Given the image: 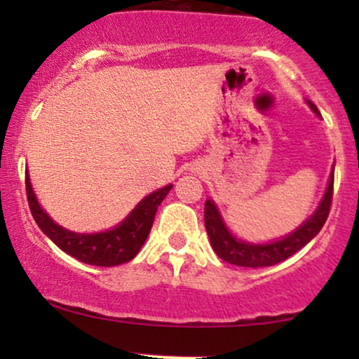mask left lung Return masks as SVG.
<instances>
[{
    "label": "left lung",
    "instance_id": "obj_1",
    "mask_svg": "<svg viewBox=\"0 0 359 359\" xmlns=\"http://www.w3.org/2000/svg\"><path fill=\"white\" fill-rule=\"evenodd\" d=\"M307 104L311 106V109L316 114H319L316 104H312L311 101H307ZM332 189H334V170L329 177L327 189H325L323 201H320L316 212L306 222H302L294 233L287 234L285 238H280L273 243H265V245H255V243H246L234 238L231 231L226 228L219 209L216 208V204L211 199H208L204 205V224L214 253L224 262L236 266L259 269V266L277 265V263L297 253L300 248H304L323 229L329 211H331Z\"/></svg>",
    "mask_w": 359,
    "mask_h": 359
}]
</instances>
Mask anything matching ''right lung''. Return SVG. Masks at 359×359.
Instances as JSON below:
<instances>
[{
	"label": "right lung",
	"mask_w": 359,
	"mask_h": 359,
	"mask_svg": "<svg viewBox=\"0 0 359 359\" xmlns=\"http://www.w3.org/2000/svg\"><path fill=\"white\" fill-rule=\"evenodd\" d=\"M25 184H27L25 187H27L28 205H30L32 216L39 228L62 251L82 263L96 266H116L137 257L140 248L148 238L151 226H154L156 209L172 189V184H168L140 201L137 208L128 214L125 221L119 222L116 228L108 229L104 233L81 234L64 229L57 222H53L48 214L40 208L34 189H32L28 172L25 177Z\"/></svg>",
	"instance_id": "1"
}]
</instances>
